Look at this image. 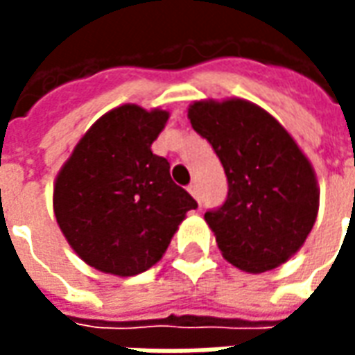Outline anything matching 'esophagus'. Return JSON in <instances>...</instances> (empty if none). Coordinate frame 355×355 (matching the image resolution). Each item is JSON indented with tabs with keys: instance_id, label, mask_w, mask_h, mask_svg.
Segmentation results:
<instances>
[{
	"instance_id": "obj_1",
	"label": "esophagus",
	"mask_w": 355,
	"mask_h": 355,
	"mask_svg": "<svg viewBox=\"0 0 355 355\" xmlns=\"http://www.w3.org/2000/svg\"><path fill=\"white\" fill-rule=\"evenodd\" d=\"M188 192L192 193L193 198H196V200H198V203H201V198H200V186H198V184H196V182H193V184L188 186Z\"/></svg>"
}]
</instances>
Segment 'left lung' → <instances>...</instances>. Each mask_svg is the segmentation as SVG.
Here are the masks:
<instances>
[{"mask_svg": "<svg viewBox=\"0 0 355 355\" xmlns=\"http://www.w3.org/2000/svg\"><path fill=\"white\" fill-rule=\"evenodd\" d=\"M188 119L228 178L226 201L205 213L224 259L249 274L289 261L320 209L310 159L274 116L243 98L196 101Z\"/></svg>", "mask_w": 355, "mask_h": 355, "instance_id": "8db88e82", "label": "left lung"}]
</instances>
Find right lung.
<instances>
[{"label":"right lung","mask_w":355,"mask_h":355,"mask_svg":"<svg viewBox=\"0 0 355 355\" xmlns=\"http://www.w3.org/2000/svg\"><path fill=\"white\" fill-rule=\"evenodd\" d=\"M169 112L123 104L98 117L58 171L55 216L76 254L104 274L129 277L162 259L198 203L152 152Z\"/></svg>","instance_id":"obj_1"}]
</instances>
